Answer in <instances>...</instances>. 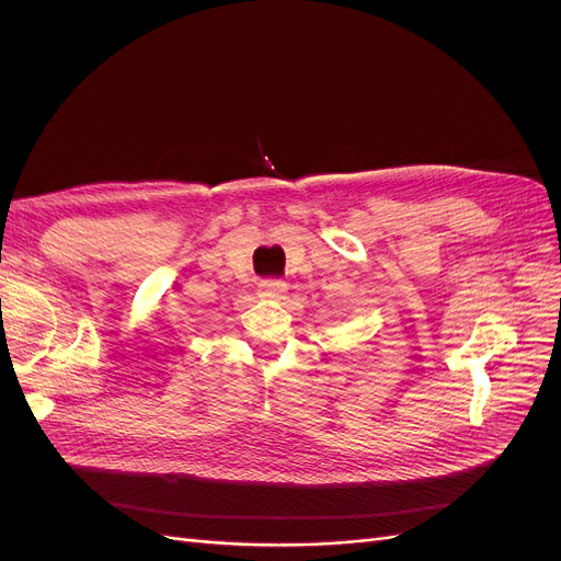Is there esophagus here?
<instances>
[{
  "mask_svg": "<svg viewBox=\"0 0 561 561\" xmlns=\"http://www.w3.org/2000/svg\"><path fill=\"white\" fill-rule=\"evenodd\" d=\"M287 290V285L280 278H264L260 283V295L262 297H280Z\"/></svg>",
  "mask_w": 561,
  "mask_h": 561,
  "instance_id": "34e87169",
  "label": "esophagus"
}]
</instances>
